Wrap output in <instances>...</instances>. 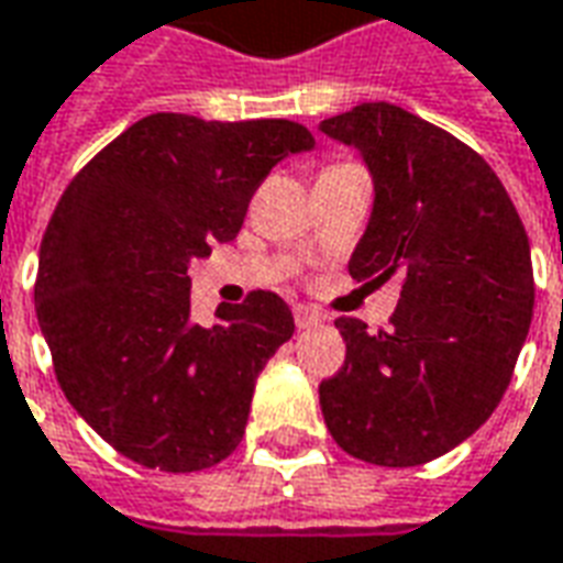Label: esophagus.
Masks as SVG:
<instances>
[{"label": "esophagus", "instance_id": "obj_1", "mask_svg": "<svg viewBox=\"0 0 563 563\" xmlns=\"http://www.w3.org/2000/svg\"><path fill=\"white\" fill-rule=\"evenodd\" d=\"M294 321H297L300 330H312V327L324 324V314L318 312V309H312V306H297V309H294Z\"/></svg>", "mask_w": 563, "mask_h": 563}]
</instances>
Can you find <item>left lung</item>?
<instances>
[{
    "label": "left lung",
    "mask_w": 563,
    "mask_h": 563,
    "mask_svg": "<svg viewBox=\"0 0 563 563\" xmlns=\"http://www.w3.org/2000/svg\"><path fill=\"white\" fill-rule=\"evenodd\" d=\"M318 130L373 178L349 273L402 282L388 333L336 321L345 366L318 388L327 430L366 464H428L488 421L512 378L533 312L528 233L492 166L400 106L361 102Z\"/></svg>",
    "instance_id": "obj_1"
}]
</instances>
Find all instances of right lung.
Returning a JSON list of instances; mask_svg holds the SVG:
<instances>
[{
	"mask_svg": "<svg viewBox=\"0 0 563 563\" xmlns=\"http://www.w3.org/2000/svg\"><path fill=\"white\" fill-rule=\"evenodd\" d=\"M312 147L300 123L157 111L66 187L38 251L35 314L66 400L123 457L194 473L236 452L294 314L254 290L197 324L187 269L236 239L275 163Z\"/></svg>",
	"mask_w": 563,
	"mask_h": 563,
	"instance_id": "add662e5",
	"label": "right lung"
}]
</instances>
